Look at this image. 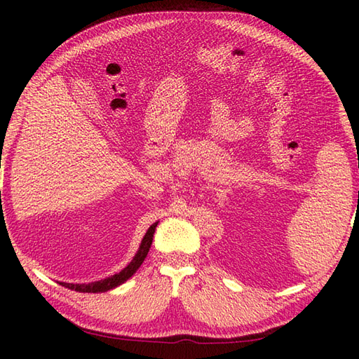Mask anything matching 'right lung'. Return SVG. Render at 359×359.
I'll use <instances>...</instances> for the list:
<instances>
[{"label":"right lung","instance_id":"1","mask_svg":"<svg viewBox=\"0 0 359 359\" xmlns=\"http://www.w3.org/2000/svg\"><path fill=\"white\" fill-rule=\"evenodd\" d=\"M157 224L158 222L152 224L148 228L147 234L143 236L139 250H137L135 256L133 257V261L129 262L121 271L112 274V276L102 279V280L89 282V284H69V282H60V284L66 288H71V290H75V292H81V293H103V292H108V290H112V288L121 285L123 282H126L129 278H131L137 270L140 269V265L143 264L144 257H147L148 251L151 248L152 238H154V231H156Z\"/></svg>","mask_w":359,"mask_h":359}]
</instances>
